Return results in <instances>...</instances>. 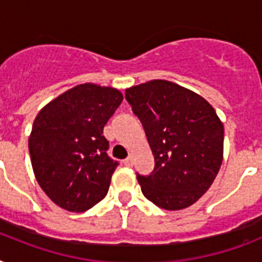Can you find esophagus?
<instances>
[{
	"label": "esophagus",
	"mask_w": 262,
	"mask_h": 262,
	"mask_svg": "<svg viewBox=\"0 0 262 262\" xmlns=\"http://www.w3.org/2000/svg\"><path fill=\"white\" fill-rule=\"evenodd\" d=\"M123 164H125L126 167H130L132 164H133V159H132V156H127L126 159L123 160Z\"/></svg>",
	"instance_id": "esophagus-1"
}]
</instances>
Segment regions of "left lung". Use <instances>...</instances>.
Wrapping results in <instances>:
<instances>
[{
    "mask_svg": "<svg viewBox=\"0 0 262 262\" xmlns=\"http://www.w3.org/2000/svg\"><path fill=\"white\" fill-rule=\"evenodd\" d=\"M155 158L149 175L137 174L143 194L159 208L190 207L209 189L223 160L224 129L200 95L166 80L125 91Z\"/></svg>",
    "mask_w": 262,
    "mask_h": 262,
    "instance_id": "left-lung-1",
    "label": "left lung"
}]
</instances>
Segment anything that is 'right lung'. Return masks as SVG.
I'll list each match as a JSON object with an SVG mask.
<instances>
[{
  "mask_svg": "<svg viewBox=\"0 0 262 262\" xmlns=\"http://www.w3.org/2000/svg\"><path fill=\"white\" fill-rule=\"evenodd\" d=\"M122 94L110 87L81 84L39 111L28 148L36 181L58 207L84 212L106 197L118 166L107 154L103 127Z\"/></svg>",
  "mask_w": 262,
  "mask_h": 262,
  "instance_id": "obj_1",
  "label": "right lung"
}]
</instances>
